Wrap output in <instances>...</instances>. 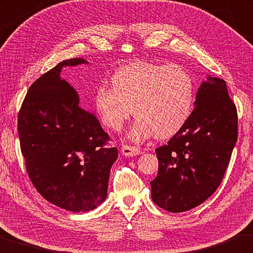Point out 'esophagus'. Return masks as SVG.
I'll list each match as a JSON object with an SVG mask.
<instances>
[{
  "instance_id": "obj_1",
  "label": "esophagus",
  "mask_w": 253,
  "mask_h": 253,
  "mask_svg": "<svg viewBox=\"0 0 253 253\" xmlns=\"http://www.w3.org/2000/svg\"><path fill=\"white\" fill-rule=\"evenodd\" d=\"M121 152L123 156L126 157H133V156H138L142 154V150L138 147H133V146H127V144H124L121 148Z\"/></svg>"
}]
</instances>
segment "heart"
<instances>
[{
    "mask_svg": "<svg viewBox=\"0 0 253 253\" xmlns=\"http://www.w3.org/2000/svg\"><path fill=\"white\" fill-rule=\"evenodd\" d=\"M112 88L99 87L95 104L103 123L113 131L135 118L130 136L134 141L156 134L169 139L190 118L195 85L187 70L173 65L138 61L119 68L111 77Z\"/></svg>",
    "mask_w": 253,
    "mask_h": 253,
    "instance_id": "heart-1",
    "label": "heart"
}]
</instances>
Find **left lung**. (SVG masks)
I'll return each instance as SVG.
<instances>
[{"instance_id": "8db88e82", "label": "left lung", "mask_w": 253, "mask_h": 253, "mask_svg": "<svg viewBox=\"0 0 253 253\" xmlns=\"http://www.w3.org/2000/svg\"><path fill=\"white\" fill-rule=\"evenodd\" d=\"M238 140V112L225 81L208 77L185 126L156 149L158 175L151 197L171 213L192 210L217 189Z\"/></svg>"}]
</instances>
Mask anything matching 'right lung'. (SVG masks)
Returning a JSON list of instances; mask_svg holds the SVG:
<instances>
[{"label": "right lung", "mask_w": 253, "mask_h": 253, "mask_svg": "<svg viewBox=\"0 0 253 253\" xmlns=\"http://www.w3.org/2000/svg\"><path fill=\"white\" fill-rule=\"evenodd\" d=\"M87 64L61 61L30 86L18 117L20 147L29 178L44 200L72 212H87L105 201L118 149L60 72Z\"/></svg>", "instance_id": "obj_1"}]
</instances>
